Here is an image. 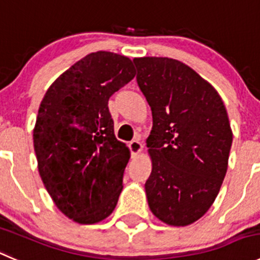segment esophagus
I'll return each instance as SVG.
<instances>
[{"label": "esophagus", "instance_id": "1", "mask_svg": "<svg viewBox=\"0 0 260 260\" xmlns=\"http://www.w3.org/2000/svg\"><path fill=\"white\" fill-rule=\"evenodd\" d=\"M128 148H130V150H132L133 155H138L140 152H142L143 144L139 142V140H133V142H130V144H128Z\"/></svg>", "mask_w": 260, "mask_h": 260}]
</instances>
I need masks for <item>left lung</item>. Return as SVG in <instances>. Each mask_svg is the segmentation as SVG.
<instances>
[{"mask_svg": "<svg viewBox=\"0 0 260 260\" xmlns=\"http://www.w3.org/2000/svg\"><path fill=\"white\" fill-rule=\"evenodd\" d=\"M134 63L153 116L148 204L165 223L187 226L211 208L226 176L232 144L226 107L218 91L180 61L137 57Z\"/></svg>", "mask_w": 260, "mask_h": 260, "instance_id": "1", "label": "left lung"}]
</instances>
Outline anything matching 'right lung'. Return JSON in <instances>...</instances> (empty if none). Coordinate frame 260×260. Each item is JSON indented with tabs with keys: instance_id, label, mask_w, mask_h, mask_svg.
<instances>
[{
	"instance_id": "1",
	"label": "right lung",
	"mask_w": 260,
	"mask_h": 260,
	"mask_svg": "<svg viewBox=\"0 0 260 260\" xmlns=\"http://www.w3.org/2000/svg\"><path fill=\"white\" fill-rule=\"evenodd\" d=\"M134 76L128 57L93 52L61 74L39 106L33 130L39 175L74 222L97 223L117 204L130 150L116 139L108 100Z\"/></svg>"
}]
</instances>
